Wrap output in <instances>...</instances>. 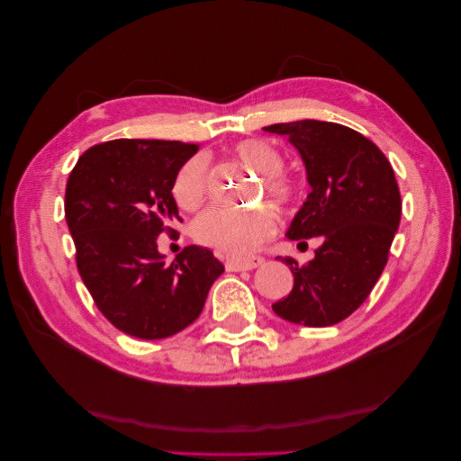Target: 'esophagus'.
<instances>
[{
    "label": "esophagus",
    "mask_w": 461,
    "mask_h": 461,
    "mask_svg": "<svg viewBox=\"0 0 461 461\" xmlns=\"http://www.w3.org/2000/svg\"><path fill=\"white\" fill-rule=\"evenodd\" d=\"M265 259L261 256H248V258H227L225 265L229 271H252L263 263Z\"/></svg>",
    "instance_id": "1"
}]
</instances>
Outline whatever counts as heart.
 <instances>
[{
  "instance_id": "b5f03b06",
  "label": "heart",
  "mask_w": 461,
  "mask_h": 461,
  "mask_svg": "<svg viewBox=\"0 0 461 461\" xmlns=\"http://www.w3.org/2000/svg\"><path fill=\"white\" fill-rule=\"evenodd\" d=\"M232 156L246 169L259 175L258 202H269L286 212L300 198V185L285 169V156L271 142L248 138L232 148ZM209 161L205 156L190 158L175 176L173 196L183 209H196L207 196ZM276 219L271 209L232 212L227 207H209L192 222V236L200 244L213 246L229 254H248L275 234Z\"/></svg>"
}]
</instances>
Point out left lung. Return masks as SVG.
<instances>
[{
  "label": "left lung",
  "mask_w": 461,
  "mask_h": 461,
  "mask_svg": "<svg viewBox=\"0 0 461 461\" xmlns=\"http://www.w3.org/2000/svg\"><path fill=\"white\" fill-rule=\"evenodd\" d=\"M265 131L290 138L312 186L286 236L321 240L310 263L283 258L294 286L273 312L290 323L330 327L366 302L388 261L402 215L393 165L369 138L339 122L303 119Z\"/></svg>",
  "instance_id": "8db88e82"
}]
</instances>
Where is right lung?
I'll use <instances>...</instances> for the list:
<instances>
[{
    "mask_svg": "<svg viewBox=\"0 0 461 461\" xmlns=\"http://www.w3.org/2000/svg\"><path fill=\"white\" fill-rule=\"evenodd\" d=\"M198 144L119 138L88 148L68 175L65 217L77 267L111 325L131 337H173L198 319L225 271L207 248L165 263L158 236L176 234L175 176Z\"/></svg>",
    "mask_w": 461,
    "mask_h": 461,
    "instance_id": "1",
    "label": "right lung"
}]
</instances>
